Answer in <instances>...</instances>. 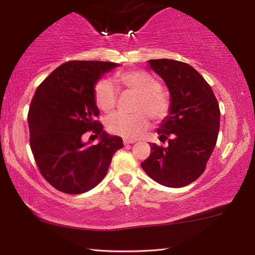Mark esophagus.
Masks as SVG:
<instances>
[{"instance_id": "esophagus-1", "label": "esophagus", "mask_w": 255, "mask_h": 255, "mask_svg": "<svg viewBox=\"0 0 255 255\" xmlns=\"http://www.w3.org/2000/svg\"><path fill=\"white\" fill-rule=\"evenodd\" d=\"M136 142V140H132V139H124V144L125 145H128V144H132Z\"/></svg>"}]
</instances>
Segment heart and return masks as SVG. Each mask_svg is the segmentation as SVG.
Wrapping results in <instances>:
<instances>
[{
  "label": "heart",
  "mask_w": 255,
  "mask_h": 255,
  "mask_svg": "<svg viewBox=\"0 0 255 255\" xmlns=\"http://www.w3.org/2000/svg\"><path fill=\"white\" fill-rule=\"evenodd\" d=\"M119 88L138 94L134 114L116 113L106 122L107 130L126 139H137L150 126V117L159 122L169 115L171 102L161 90V82L153 75L140 70L115 75ZM118 91L110 80H100L94 86V101L101 111L108 113L117 104Z\"/></svg>",
  "instance_id": "obj_1"
}]
</instances>
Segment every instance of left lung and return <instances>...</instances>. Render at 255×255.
I'll list each match as a JSON object with an SVG mask.
<instances>
[{
    "label": "left lung",
    "mask_w": 255,
    "mask_h": 255,
    "mask_svg": "<svg viewBox=\"0 0 255 255\" xmlns=\"http://www.w3.org/2000/svg\"><path fill=\"white\" fill-rule=\"evenodd\" d=\"M170 92L171 110L156 129L166 148L151 143L141 167L166 187H183L203 174L215 149L220 125L218 102L210 85L192 66L172 59L149 60Z\"/></svg>",
    "instance_id": "obj_1"
}]
</instances>
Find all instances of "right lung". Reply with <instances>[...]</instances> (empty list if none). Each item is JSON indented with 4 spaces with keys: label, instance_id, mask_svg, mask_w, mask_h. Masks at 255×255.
Listing matches in <instances>:
<instances>
[{
    "label": "right lung",
    "instance_id": "add662e5",
    "mask_svg": "<svg viewBox=\"0 0 255 255\" xmlns=\"http://www.w3.org/2000/svg\"><path fill=\"white\" fill-rule=\"evenodd\" d=\"M121 66L106 61H69L38 86L28 112L30 149L41 175L67 194L90 191L106 175L123 139L103 130L95 121L99 108L94 86L103 75ZM92 130L97 145L83 143Z\"/></svg>",
    "mask_w": 255,
    "mask_h": 255
}]
</instances>
